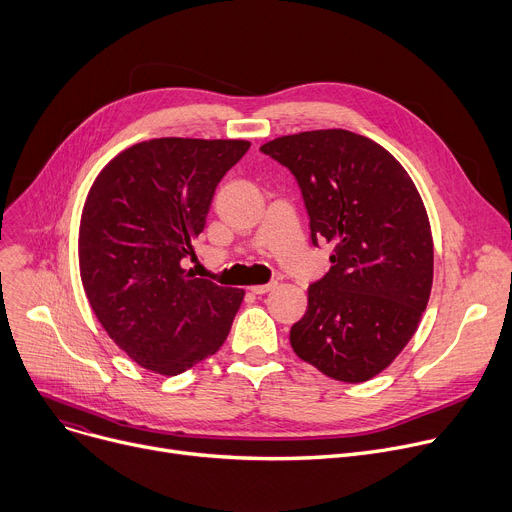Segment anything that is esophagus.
Listing matches in <instances>:
<instances>
[{
	"mask_svg": "<svg viewBox=\"0 0 512 512\" xmlns=\"http://www.w3.org/2000/svg\"><path fill=\"white\" fill-rule=\"evenodd\" d=\"M276 288V282H271V284H255V286H251L249 290L253 292V294H267L269 290H274Z\"/></svg>",
	"mask_w": 512,
	"mask_h": 512,
	"instance_id": "1",
	"label": "esophagus"
}]
</instances>
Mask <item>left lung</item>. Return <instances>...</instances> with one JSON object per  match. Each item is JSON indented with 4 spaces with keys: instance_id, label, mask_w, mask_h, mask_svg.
<instances>
[{
    "instance_id": "obj_1",
    "label": "left lung",
    "mask_w": 512,
    "mask_h": 512,
    "mask_svg": "<svg viewBox=\"0 0 512 512\" xmlns=\"http://www.w3.org/2000/svg\"><path fill=\"white\" fill-rule=\"evenodd\" d=\"M261 152L296 177L313 245H333L331 269L290 329L292 350L329 379L370 381L410 342L430 298L424 201L391 152L346 129L282 135Z\"/></svg>"
}]
</instances>
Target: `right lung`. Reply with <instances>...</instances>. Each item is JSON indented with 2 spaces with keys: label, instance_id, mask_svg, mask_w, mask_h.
<instances>
[{
  "label": "right lung",
  "instance_id": "right-lung-1",
  "mask_svg": "<svg viewBox=\"0 0 512 512\" xmlns=\"http://www.w3.org/2000/svg\"><path fill=\"white\" fill-rule=\"evenodd\" d=\"M245 140L158 138L119 152L94 179L80 220L84 292L100 325L140 366L175 377L220 350L245 290L183 267L220 179Z\"/></svg>",
  "mask_w": 512,
  "mask_h": 512
}]
</instances>
